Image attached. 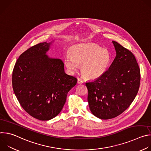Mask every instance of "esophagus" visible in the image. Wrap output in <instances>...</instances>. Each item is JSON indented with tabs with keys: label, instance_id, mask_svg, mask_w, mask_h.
I'll return each instance as SVG.
<instances>
[{
	"label": "esophagus",
	"instance_id": "34e87169",
	"mask_svg": "<svg viewBox=\"0 0 151 151\" xmlns=\"http://www.w3.org/2000/svg\"><path fill=\"white\" fill-rule=\"evenodd\" d=\"M78 83H79V84H81V83H83V81L82 79H80V78H78Z\"/></svg>",
	"mask_w": 151,
	"mask_h": 151
}]
</instances>
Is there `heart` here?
<instances>
[{"instance_id": "1", "label": "heart", "mask_w": 151, "mask_h": 151, "mask_svg": "<svg viewBox=\"0 0 151 151\" xmlns=\"http://www.w3.org/2000/svg\"><path fill=\"white\" fill-rule=\"evenodd\" d=\"M70 53L64 58L67 69L73 72L81 65L83 76L89 79H95L103 75L111 63L109 51L93 44H79L72 47Z\"/></svg>"}]
</instances>
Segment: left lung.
Listing matches in <instances>:
<instances>
[{"label":"left lung","mask_w":151,"mask_h":151,"mask_svg":"<svg viewBox=\"0 0 151 151\" xmlns=\"http://www.w3.org/2000/svg\"><path fill=\"white\" fill-rule=\"evenodd\" d=\"M116 55L109 69L100 78L85 83L91 113L101 119L114 118L124 112L135 99L140 72L133 53L112 41Z\"/></svg>","instance_id":"left-lung-1"}]
</instances>
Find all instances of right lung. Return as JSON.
<instances>
[{
	"mask_svg": "<svg viewBox=\"0 0 151 151\" xmlns=\"http://www.w3.org/2000/svg\"><path fill=\"white\" fill-rule=\"evenodd\" d=\"M54 42L40 43L21 54L12 73V87L19 104L41 121L59 114L77 83L75 77L64 72L61 59L47 54Z\"/></svg>",
	"mask_w": 151,
	"mask_h": 151,
	"instance_id": "obj_1",
	"label": "right lung"
}]
</instances>
